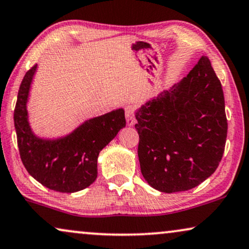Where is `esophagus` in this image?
<instances>
[{"label":"esophagus","mask_w":249,"mask_h":249,"mask_svg":"<svg viewBox=\"0 0 249 249\" xmlns=\"http://www.w3.org/2000/svg\"><path fill=\"white\" fill-rule=\"evenodd\" d=\"M125 117H126V122H127V125H134L135 123V115H134V109L133 107L131 106H127L126 108H125Z\"/></svg>","instance_id":"obj_1"}]
</instances>
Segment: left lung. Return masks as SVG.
<instances>
[{
	"label": "left lung",
	"mask_w": 249,
	"mask_h": 249,
	"mask_svg": "<svg viewBox=\"0 0 249 249\" xmlns=\"http://www.w3.org/2000/svg\"><path fill=\"white\" fill-rule=\"evenodd\" d=\"M141 174L164 193L188 191L210 177L228 135L222 84L208 57L135 115Z\"/></svg>",
	"instance_id": "1"
}]
</instances>
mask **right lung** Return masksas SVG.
Instances as JSON below:
<instances>
[{
    "instance_id": "right-lung-1",
    "label": "right lung",
    "mask_w": 249,
    "mask_h": 249,
    "mask_svg": "<svg viewBox=\"0 0 249 249\" xmlns=\"http://www.w3.org/2000/svg\"><path fill=\"white\" fill-rule=\"evenodd\" d=\"M36 65L24 75L14 111L21 162L32 177L49 190L73 193L93 184L97 177V157L125 127L124 110L118 109L85 122L70 135L43 140L31 131L26 102Z\"/></svg>"
}]
</instances>
